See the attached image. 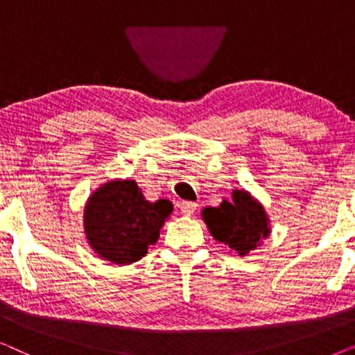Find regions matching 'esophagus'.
<instances>
[{
  "label": "esophagus",
  "instance_id": "34e87169",
  "mask_svg": "<svg viewBox=\"0 0 355 355\" xmlns=\"http://www.w3.org/2000/svg\"><path fill=\"white\" fill-rule=\"evenodd\" d=\"M179 208H181V211L184 213V215H192L193 211H196L197 208V203L196 202H182L181 205H179Z\"/></svg>",
  "mask_w": 355,
  "mask_h": 355
}]
</instances>
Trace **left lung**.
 Returning a JSON list of instances; mask_svg holds the SVG:
<instances>
[{"instance_id":"8db88e82","label":"left lung","mask_w":355,"mask_h":355,"mask_svg":"<svg viewBox=\"0 0 355 355\" xmlns=\"http://www.w3.org/2000/svg\"><path fill=\"white\" fill-rule=\"evenodd\" d=\"M202 218L210 234L241 257L260 247L271 231L263 205L244 189H234L231 202L203 208Z\"/></svg>"}]
</instances>
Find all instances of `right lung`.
Here are the masks:
<instances>
[{"mask_svg": "<svg viewBox=\"0 0 355 355\" xmlns=\"http://www.w3.org/2000/svg\"><path fill=\"white\" fill-rule=\"evenodd\" d=\"M173 203L145 200L137 182L113 179L96 189L84 207V232L95 254L116 265L139 261L159 237Z\"/></svg>", "mask_w": 355, "mask_h": 355, "instance_id": "1", "label": "right lung"}]
</instances>
